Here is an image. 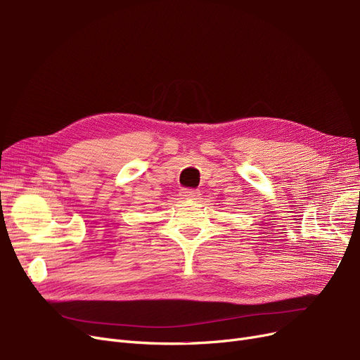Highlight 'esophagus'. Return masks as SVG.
<instances>
[{"instance_id": "1", "label": "esophagus", "mask_w": 360, "mask_h": 360, "mask_svg": "<svg viewBox=\"0 0 360 360\" xmlns=\"http://www.w3.org/2000/svg\"><path fill=\"white\" fill-rule=\"evenodd\" d=\"M181 197L184 200H197L200 197V191L193 190V188H186V190L181 191Z\"/></svg>"}]
</instances>
